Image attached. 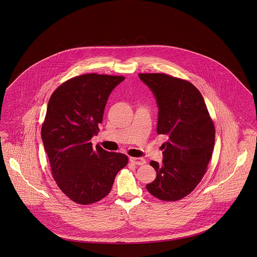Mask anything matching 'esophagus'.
Returning <instances> with one entry per match:
<instances>
[{
    "label": "esophagus",
    "instance_id": "esophagus-1",
    "mask_svg": "<svg viewBox=\"0 0 257 257\" xmlns=\"http://www.w3.org/2000/svg\"><path fill=\"white\" fill-rule=\"evenodd\" d=\"M130 162L133 163L135 165L142 166V165L146 164V159H144V158H137V157H131L130 158Z\"/></svg>",
    "mask_w": 257,
    "mask_h": 257
}]
</instances>
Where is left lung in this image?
I'll return each mask as SVG.
<instances>
[{
	"label": "left lung",
	"instance_id": "obj_1",
	"mask_svg": "<svg viewBox=\"0 0 257 257\" xmlns=\"http://www.w3.org/2000/svg\"><path fill=\"white\" fill-rule=\"evenodd\" d=\"M156 98L157 134L167 142L164 159L150 165L156 179L147 191L164 201H176L195 190L207 170L215 144V127L204 99L193 84L164 73L139 74Z\"/></svg>",
	"mask_w": 257,
	"mask_h": 257
}]
</instances>
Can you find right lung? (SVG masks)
I'll return each mask as SVG.
<instances>
[{"mask_svg": "<svg viewBox=\"0 0 257 257\" xmlns=\"http://www.w3.org/2000/svg\"><path fill=\"white\" fill-rule=\"evenodd\" d=\"M125 78L84 74L64 82L51 95L41 138L54 179L64 195L86 205L104 198L128 157L92 147L106 103Z\"/></svg>", "mask_w": 257, "mask_h": 257, "instance_id": "right-lung-1", "label": "right lung"}]
</instances>
